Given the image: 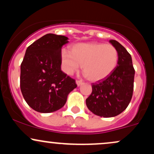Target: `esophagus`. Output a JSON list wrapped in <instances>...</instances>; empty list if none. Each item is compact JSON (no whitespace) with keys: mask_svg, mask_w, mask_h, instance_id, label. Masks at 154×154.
Returning a JSON list of instances; mask_svg holds the SVG:
<instances>
[{"mask_svg":"<svg viewBox=\"0 0 154 154\" xmlns=\"http://www.w3.org/2000/svg\"><path fill=\"white\" fill-rule=\"evenodd\" d=\"M82 83H83L82 81H81V80H77V81H76V84H77V85L78 86V87H79L80 85H82Z\"/></svg>","mask_w":154,"mask_h":154,"instance_id":"34e87169","label":"esophagus"}]
</instances>
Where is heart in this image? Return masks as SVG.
<instances>
[{
  "mask_svg": "<svg viewBox=\"0 0 154 154\" xmlns=\"http://www.w3.org/2000/svg\"><path fill=\"white\" fill-rule=\"evenodd\" d=\"M63 71L72 75L82 64L89 80L98 82L109 77L115 69L119 59L117 50L112 45L101 43H79L71 48V53L62 51L61 54Z\"/></svg>",
  "mask_w": 154,
  "mask_h": 154,
  "instance_id": "obj_1",
  "label": "heart"
}]
</instances>
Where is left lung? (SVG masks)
I'll return each mask as SVG.
<instances>
[{"mask_svg": "<svg viewBox=\"0 0 154 154\" xmlns=\"http://www.w3.org/2000/svg\"><path fill=\"white\" fill-rule=\"evenodd\" d=\"M117 50V66L109 77L92 85L93 91L86 99L90 111L97 116L113 117L128 106L133 93L135 69L130 54L116 40H109Z\"/></svg>", "mask_w": 154, "mask_h": 154, "instance_id": "obj_1", "label": "left lung"}]
</instances>
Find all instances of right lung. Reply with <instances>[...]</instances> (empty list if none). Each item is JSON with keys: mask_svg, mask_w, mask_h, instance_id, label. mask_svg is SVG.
Returning <instances> with one entry per match:
<instances>
[{"mask_svg": "<svg viewBox=\"0 0 154 154\" xmlns=\"http://www.w3.org/2000/svg\"><path fill=\"white\" fill-rule=\"evenodd\" d=\"M68 40L50 33L26 48L21 64V91L28 105L38 112L61 109L70 92L77 88L75 79L61 69V48Z\"/></svg>", "mask_w": 154, "mask_h": 154, "instance_id": "obj_1", "label": "right lung"}]
</instances>
